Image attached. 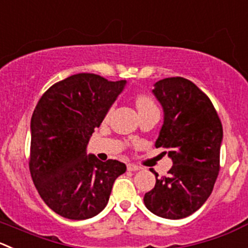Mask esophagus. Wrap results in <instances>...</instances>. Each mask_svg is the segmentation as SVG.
<instances>
[{"instance_id":"esophagus-1","label":"esophagus","mask_w":248,"mask_h":248,"mask_svg":"<svg viewBox=\"0 0 248 248\" xmlns=\"http://www.w3.org/2000/svg\"><path fill=\"white\" fill-rule=\"evenodd\" d=\"M127 170H140V167H139V166H137V165H134V163H128V165H127Z\"/></svg>"}]
</instances>
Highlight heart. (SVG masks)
I'll list each match as a JSON object with an SVG mask.
<instances>
[{
	"mask_svg": "<svg viewBox=\"0 0 248 248\" xmlns=\"http://www.w3.org/2000/svg\"><path fill=\"white\" fill-rule=\"evenodd\" d=\"M137 108H138L139 111H143V110L151 109V108H155V103L153 102L150 97L145 94H140L137 97Z\"/></svg>",
	"mask_w": 248,
	"mask_h": 248,
	"instance_id": "heart-1",
	"label": "heart"
}]
</instances>
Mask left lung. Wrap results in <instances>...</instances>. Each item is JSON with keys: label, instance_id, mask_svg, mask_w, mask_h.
I'll return each mask as SVG.
<instances>
[{"label": "left lung", "instance_id": "obj_1", "mask_svg": "<svg viewBox=\"0 0 248 248\" xmlns=\"http://www.w3.org/2000/svg\"><path fill=\"white\" fill-rule=\"evenodd\" d=\"M154 95L163 109V124L156 148L167 149L173 166L156 177L144 195L146 208L167 219H182L199 210L219 173L223 127L210 98L191 81L168 78L157 81Z\"/></svg>", "mask_w": 248, "mask_h": 248}]
</instances>
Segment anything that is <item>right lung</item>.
Wrapping results in <instances>:
<instances>
[{
    "mask_svg": "<svg viewBox=\"0 0 248 248\" xmlns=\"http://www.w3.org/2000/svg\"><path fill=\"white\" fill-rule=\"evenodd\" d=\"M126 81L95 74H76L48 88L31 117L30 168L46 205L68 219L102 212L115 179L126 172L117 160L102 162L87 155V144Z\"/></svg>",
    "mask_w": 248,
    "mask_h": 248,
    "instance_id": "obj_1",
    "label": "right lung"
}]
</instances>
